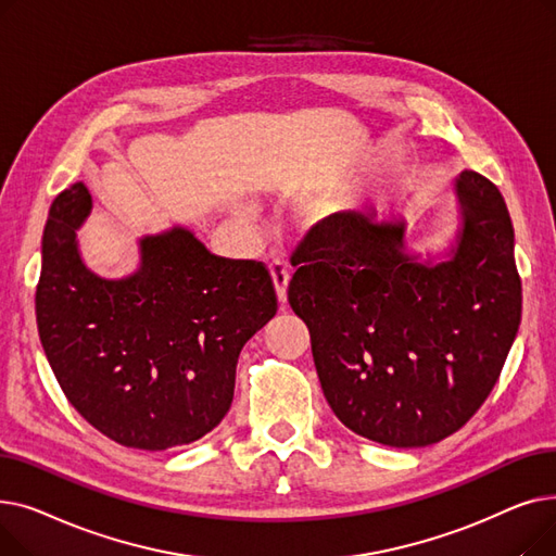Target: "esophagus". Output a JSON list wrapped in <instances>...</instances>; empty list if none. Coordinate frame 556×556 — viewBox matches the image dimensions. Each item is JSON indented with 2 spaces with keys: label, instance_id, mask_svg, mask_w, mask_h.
I'll return each instance as SVG.
<instances>
[{
  "label": "esophagus",
  "instance_id": "1",
  "mask_svg": "<svg viewBox=\"0 0 556 556\" xmlns=\"http://www.w3.org/2000/svg\"><path fill=\"white\" fill-rule=\"evenodd\" d=\"M270 275H273V283L277 290V298L283 304L286 302V290H288V281H290V273L283 261H273L270 263Z\"/></svg>",
  "mask_w": 556,
  "mask_h": 556
}]
</instances>
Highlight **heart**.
I'll return each instance as SVG.
<instances>
[{"label":"heart","mask_w":556,"mask_h":556,"mask_svg":"<svg viewBox=\"0 0 556 556\" xmlns=\"http://www.w3.org/2000/svg\"><path fill=\"white\" fill-rule=\"evenodd\" d=\"M245 214H248V212H245Z\"/></svg>","instance_id":"obj_1"}]
</instances>
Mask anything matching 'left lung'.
<instances>
[{"label": "left lung", "mask_w": 556, "mask_h": 556, "mask_svg": "<svg viewBox=\"0 0 556 556\" xmlns=\"http://www.w3.org/2000/svg\"><path fill=\"white\" fill-rule=\"evenodd\" d=\"M462 227L448 261L405 252V220L352 216L298 245L288 302L302 317L323 392L361 437L419 448L486 401L520 325L514 227L493 182L455 178Z\"/></svg>", "instance_id": "8db88e82"}]
</instances>
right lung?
Wrapping results in <instances>:
<instances>
[{"label": "right lung", "instance_id": "obj_1", "mask_svg": "<svg viewBox=\"0 0 556 556\" xmlns=\"http://www.w3.org/2000/svg\"><path fill=\"white\" fill-rule=\"evenodd\" d=\"M92 195L74 182L51 202L36 319L67 401L112 442L166 451L227 415L243 344L275 317L261 261L225 258L187 227L139 239V268L105 279L83 263L76 229Z\"/></svg>", "mask_w": 556, "mask_h": 556}]
</instances>
